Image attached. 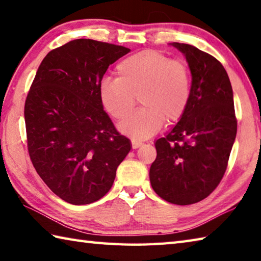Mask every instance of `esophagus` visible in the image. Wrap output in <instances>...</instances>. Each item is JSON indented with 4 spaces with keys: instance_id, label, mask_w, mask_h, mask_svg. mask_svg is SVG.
<instances>
[{
    "instance_id": "1",
    "label": "esophagus",
    "mask_w": 261,
    "mask_h": 261,
    "mask_svg": "<svg viewBox=\"0 0 261 261\" xmlns=\"http://www.w3.org/2000/svg\"><path fill=\"white\" fill-rule=\"evenodd\" d=\"M131 144H132V148H134V149H137V148H139V147H141L142 145H144L141 141H138L136 139H132L131 140Z\"/></svg>"
}]
</instances>
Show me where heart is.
<instances>
[{
	"label": "heart",
	"instance_id": "b5f03b06",
	"mask_svg": "<svg viewBox=\"0 0 261 261\" xmlns=\"http://www.w3.org/2000/svg\"><path fill=\"white\" fill-rule=\"evenodd\" d=\"M117 78L99 86V98L105 111L122 120L136 105L141 109L120 123L121 132L135 139L155 135L164 121L175 122L185 113L191 96V76L186 63L171 60L152 49L138 52L116 66Z\"/></svg>",
	"mask_w": 261,
	"mask_h": 261
}]
</instances>
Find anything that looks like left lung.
<instances>
[{
    "label": "left lung",
    "instance_id": "left-lung-1",
    "mask_svg": "<svg viewBox=\"0 0 261 261\" xmlns=\"http://www.w3.org/2000/svg\"><path fill=\"white\" fill-rule=\"evenodd\" d=\"M171 45L186 56L191 96L180 121L156 140L157 157L149 178L162 199L185 206L201 201L219 185L238 122L231 81L221 62L192 45Z\"/></svg>",
    "mask_w": 261,
    "mask_h": 261
}]
</instances>
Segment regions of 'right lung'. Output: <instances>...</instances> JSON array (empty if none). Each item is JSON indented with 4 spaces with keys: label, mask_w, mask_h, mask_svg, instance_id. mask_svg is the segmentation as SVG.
I'll list each match as a JSON object with an SVG mask.
<instances>
[{
    "label": "right lung",
    "mask_w": 261,
    "mask_h": 261,
    "mask_svg": "<svg viewBox=\"0 0 261 261\" xmlns=\"http://www.w3.org/2000/svg\"><path fill=\"white\" fill-rule=\"evenodd\" d=\"M123 46L74 39L45 56L25 99L30 160L50 190L72 205L99 200L113 186L131 142L99 98L101 79Z\"/></svg>",
    "instance_id": "obj_1"
}]
</instances>
